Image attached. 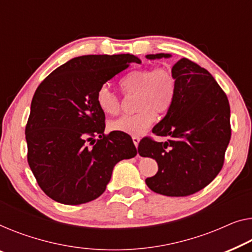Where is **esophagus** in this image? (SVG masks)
I'll return each instance as SVG.
<instances>
[{"mask_svg": "<svg viewBox=\"0 0 252 252\" xmlns=\"http://www.w3.org/2000/svg\"><path fill=\"white\" fill-rule=\"evenodd\" d=\"M132 141H133L134 146H136V147H138V145H139V141H140V138L137 137V136H133V137H132Z\"/></svg>", "mask_w": 252, "mask_h": 252, "instance_id": "34e87169", "label": "esophagus"}]
</instances>
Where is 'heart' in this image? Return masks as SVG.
<instances>
[{"instance_id":"obj_1","label":"heart","mask_w":252,"mask_h":252,"mask_svg":"<svg viewBox=\"0 0 252 252\" xmlns=\"http://www.w3.org/2000/svg\"><path fill=\"white\" fill-rule=\"evenodd\" d=\"M120 87L126 96L136 94L134 110L137 112L111 121L108 129L131 136L144 133L155 121L156 113L166 114L178 92L173 72L164 66L131 71L120 81ZM96 105L106 115H116L121 108L119 96L106 86L97 90Z\"/></svg>"}]
</instances>
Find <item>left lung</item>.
Instances as JSON below:
<instances>
[{"instance_id":"obj_1","label":"left lung","mask_w":252,"mask_h":252,"mask_svg":"<svg viewBox=\"0 0 252 252\" xmlns=\"http://www.w3.org/2000/svg\"><path fill=\"white\" fill-rule=\"evenodd\" d=\"M149 54L147 59L170 58ZM178 92L171 110L153 133L170 137L158 142L146 137L138 153L158 164V172L146 179L154 192L168 197H186L207 187L222 170L231 139L230 104L226 94L207 70L189 59L172 67Z\"/></svg>"}]
</instances>
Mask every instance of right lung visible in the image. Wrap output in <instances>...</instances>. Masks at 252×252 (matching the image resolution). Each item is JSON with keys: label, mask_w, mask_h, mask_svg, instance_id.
I'll return each mask as SVG.
<instances>
[{"label": "right lung", "mask_w": 252, "mask_h": 252, "mask_svg": "<svg viewBox=\"0 0 252 252\" xmlns=\"http://www.w3.org/2000/svg\"><path fill=\"white\" fill-rule=\"evenodd\" d=\"M131 54L84 55L59 66L33 94L26 126L27 159L45 193L64 205H80L106 189L116 163L137 155L132 139L104 133L105 114L96 94L122 72Z\"/></svg>", "instance_id": "add662e5"}]
</instances>
